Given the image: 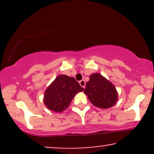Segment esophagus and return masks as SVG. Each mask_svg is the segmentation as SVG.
I'll return each mask as SVG.
<instances>
[{"label": "esophagus", "mask_w": 154, "mask_h": 154, "mask_svg": "<svg viewBox=\"0 0 154 154\" xmlns=\"http://www.w3.org/2000/svg\"><path fill=\"white\" fill-rule=\"evenodd\" d=\"M79 83L83 88H85V81L84 80H81V81H79Z\"/></svg>", "instance_id": "34e87169"}]
</instances>
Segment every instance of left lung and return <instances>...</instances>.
<instances>
[{
    "label": "left lung",
    "mask_w": 154,
    "mask_h": 154,
    "mask_svg": "<svg viewBox=\"0 0 154 154\" xmlns=\"http://www.w3.org/2000/svg\"><path fill=\"white\" fill-rule=\"evenodd\" d=\"M84 92L92 104L101 109L110 108L118 101L114 85L98 73L90 75Z\"/></svg>",
    "instance_id": "8db88e82"
}]
</instances>
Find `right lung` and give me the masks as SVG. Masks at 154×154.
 <instances>
[{
  "mask_svg": "<svg viewBox=\"0 0 154 154\" xmlns=\"http://www.w3.org/2000/svg\"><path fill=\"white\" fill-rule=\"evenodd\" d=\"M83 90L74 78L60 75L46 89L44 104L49 110L62 112L68 108L75 94Z\"/></svg>",
  "mask_w": 154,
  "mask_h": 154,
  "instance_id": "right-lung-1",
  "label": "right lung"
}]
</instances>
